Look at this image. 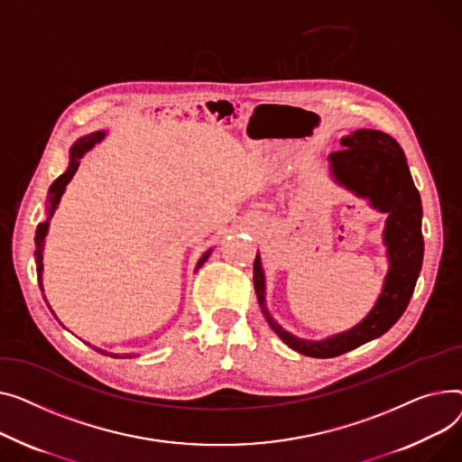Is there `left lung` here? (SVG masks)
Listing matches in <instances>:
<instances>
[{"label": "left lung", "mask_w": 462, "mask_h": 462, "mask_svg": "<svg viewBox=\"0 0 462 462\" xmlns=\"http://www.w3.org/2000/svg\"><path fill=\"white\" fill-rule=\"evenodd\" d=\"M339 143L341 149L328 156L332 179L356 198L367 199L371 208L388 216L383 242L390 266L371 311L356 327L327 339L296 337L280 327L266 308V282L259 252L254 263L257 302L270 328L292 350L311 358H334L386 334L409 306L423 263L421 199L401 145L392 135L371 128L350 132Z\"/></svg>", "instance_id": "obj_1"}]
</instances>
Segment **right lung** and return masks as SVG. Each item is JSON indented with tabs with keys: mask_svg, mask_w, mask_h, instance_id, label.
Segmentation results:
<instances>
[{
	"mask_svg": "<svg viewBox=\"0 0 462 462\" xmlns=\"http://www.w3.org/2000/svg\"><path fill=\"white\" fill-rule=\"evenodd\" d=\"M104 138H106V132H104V130H97V132H91V134H88V135H81L79 140H76V143H74V145L70 147V151H69V168H67V171H65L63 175H60L56 180H53L51 186H50V189H48V198H46V220L41 222V224L37 226V231H35V257H37L35 263H37V278H39L41 291H44V287H42V270H44V264H42V252H44V242H46V235H48V227H50L51 216H53V212L58 210L60 201H61V196L65 194V188H67V184L70 182V179L74 177V173H76V170H78V166H79V160L84 158V154L89 152V151H91L97 143H100ZM210 254H212V248L201 255V259L198 261L196 270L210 257ZM44 300H46V296H44ZM46 304H48V300H46ZM48 308H50L51 315L58 319V315L53 313V310H51L50 304H48ZM60 324L63 327L61 320H60ZM88 345H89V343H88ZM91 346H93V345H91ZM93 348H95L97 352H100V355L112 356V358H119V355H114V352H107V350L98 348V346H93ZM125 358H132V355H125Z\"/></svg>",
	"mask_w": 462,
	"mask_h": 462,
	"instance_id": "right-lung-1",
	"label": "right lung"
}]
</instances>
